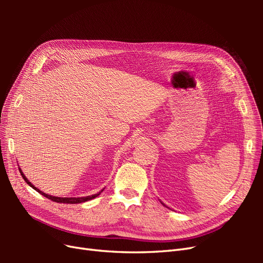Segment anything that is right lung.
Wrapping results in <instances>:
<instances>
[{
	"mask_svg": "<svg viewBox=\"0 0 263 263\" xmlns=\"http://www.w3.org/2000/svg\"><path fill=\"white\" fill-rule=\"evenodd\" d=\"M20 172H21V174H22V177H23V179L25 180V182L27 183V184L29 185V186H31L33 187L34 190H36L38 193H41L42 195H44L45 197H47V198H49V200H51V201H53V202H57V203H63V204H79V203H83V202H86V201H89V200H92V198H94V197H97L98 195H100V193H98V194H94V195H90V196H85V197H57V196H51V195H49V194H46V193H44V192H42L41 190H38L36 186H34L33 184H31V183L28 181V179L25 177V174H24L23 172H22V170L20 169Z\"/></svg>",
	"mask_w": 263,
	"mask_h": 263,
	"instance_id": "add662e5",
	"label": "right lung"
}]
</instances>
